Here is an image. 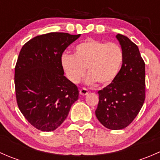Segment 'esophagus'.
<instances>
[{"instance_id": "34e87169", "label": "esophagus", "mask_w": 160, "mask_h": 160, "mask_svg": "<svg viewBox=\"0 0 160 160\" xmlns=\"http://www.w3.org/2000/svg\"><path fill=\"white\" fill-rule=\"evenodd\" d=\"M88 93V90L86 89V88H82V89H80V95H83V96H84V95H87Z\"/></svg>"}]
</instances>
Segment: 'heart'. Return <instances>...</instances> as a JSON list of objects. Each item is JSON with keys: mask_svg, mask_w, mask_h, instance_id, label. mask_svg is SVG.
<instances>
[{"mask_svg": "<svg viewBox=\"0 0 160 160\" xmlns=\"http://www.w3.org/2000/svg\"><path fill=\"white\" fill-rule=\"evenodd\" d=\"M124 61L122 47L117 43L88 39L75 47V53L65 52L61 64L71 82L80 81L88 69L87 82L100 86L111 84L118 76Z\"/></svg>", "mask_w": 160, "mask_h": 160, "instance_id": "b5f03b06", "label": "heart"}]
</instances>
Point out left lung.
Segmentation results:
<instances>
[{"instance_id": "1", "label": "left lung", "mask_w": 160, "mask_h": 160, "mask_svg": "<svg viewBox=\"0 0 160 160\" xmlns=\"http://www.w3.org/2000/svg\"><path fill=\"white\" fill-rule=\"evenodd\" d=\"M124 53V61L117 78L98 92L97 118L107 128H126L139 113L146 98L145 62L138 46L128 37L116 35Z\"/></svg>"}]
</instances>
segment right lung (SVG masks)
Masks as SVG:
<instances>
[{"mask_svg": "<svg viewBox=\"0 0 160 160\" xmlns=\"http://www.w3.org/2000/svg\"><path fill=\"white\" fill-rule=\"evenodd\" d=\"M50 32L34 37L21 49L14 70L17 104L35 128L51 132L68 116L79 90L64 74L61 56L80 37Z\"/></svg>", "mask_w": 160, "mask_h": 160, "instance_id": "right-lung-1", "label": "right lung"}]
</instances>
